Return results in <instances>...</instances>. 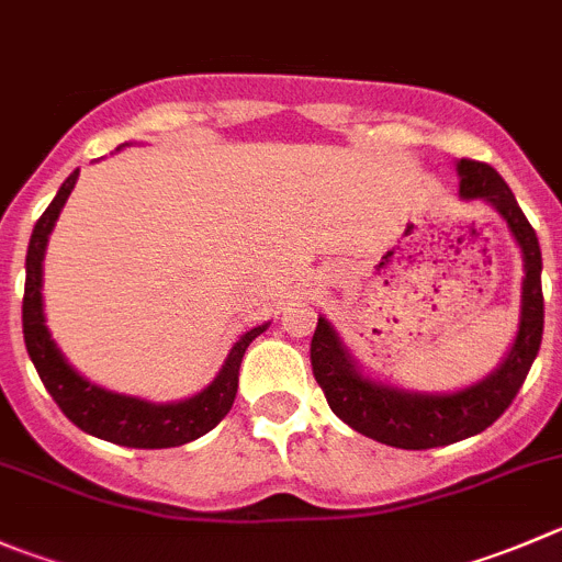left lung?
I'll list each match as a JSON object with an SVG mask.
<instances>
[{
	"label": "left lung",
	"mask_w": 562,
	"mask_h": 562,
	"mask_svg": "<svg viewBox=\"0 0 562 562\" xmlns=\"http://www.w3.org/2000/svg\"><path fill=\"white\" fill-rule=\"evenodd\" d=\"M461 198L486 200L508 222L525 255L521 324L514 348L494 375L456 395H414L362 379L335 329L318 318L310 340V364L331 412L353 431L401 450H431L486 431L514 403L538 357L543 335L541 247L514 192L486 161L461 159Z\"/></svg>",
	"instance_id": "obj_1"
}]
</instances>
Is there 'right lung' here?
<instances>
[{"label": "right lung", "mask_w": 562, "mask_h": 562, "mask_svg": "<svg viewBox=\"0 0 562 562\" xmlns=\"http://www.w3.org/2000/svg\"><path fill=\"white\" fill-rule=\"evenodd\" d=\"M79 170L70 172L65 183L59 187L57 198L52 200L43 216L37 220L32 231L30 249H26V282H24V307H21V321H24V342L30 351L32 364L41 375L43 386L54 397L65 417L81 428L85 434H92L106 442L123 445V448H143V450H161V448H181V445L194 442L211 428L222 423L236 401L238 390V368L249 342L258 335H263V326L249 329L241 340L233 346L225 368L214 379L209 390L200 395L189 397L181 403H167V406H154V403L136 401V397L114 395V392L101 390L81 379L74 368L63 359L54 340L48 337L46 324H43V302H41V263L46 252L48 233L74 189Z\"/></svg>", "instance_id": "1"}]
</instances>
